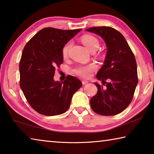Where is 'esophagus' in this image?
Instances as JSON below:
<instances>
[{"label": "esophagus", "mask_w": 154, "mask_h": 154, "mask_svg": "<svg viewBox=\"0 0 154 154\" xmlns=\"http://www.w3.org/2000/svg\"><path fill=\"white\" fill-rule=\"evenodd\" d=\"M89 82H88V80H82V83H83V85H85V84H87V83Z\"/></svg>", "instance_id": "obj_1"}]
</instances>
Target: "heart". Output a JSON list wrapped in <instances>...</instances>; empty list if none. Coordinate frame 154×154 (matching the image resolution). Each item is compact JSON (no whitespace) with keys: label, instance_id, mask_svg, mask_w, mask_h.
Masks as SVG:
<instances>
[{"label":"heart","instance_id":"heart-1","mask_svg":"<svg viewBox=\"0 0 154 154\" xmlns=\"http://www.w3.org/2000/svg\"><path fill=\"white\" fill-rule=\"evenodd\" d=\"M81 41L83 43L88 50H92L94 49H96L98 48L99 42L97 38L95 36L90 35H83L81 37ZM72 43L71 41H69L63 46L62 49V54L64 58H66L69 54V51L70 48L71 47ZM97 69V66L94 63H90L87 65H81L75 68L73 70L74 72L76 75H79L82 77L88 78L91 76L92 72L94 71Z\"/></svg>","mask_w":154,"mask_h":154}]
</instances>
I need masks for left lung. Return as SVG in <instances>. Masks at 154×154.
Returning <instances> with one entry per match:
<instances>
[{
    "mask_svg": "<svg viewBox=\"0 0 154 154\" xmlns=\"http://www.w3.org/2000/svg\"><path fill=\"white\" fill-rule=\"evenodd\" d=\"M86 31L100 36L107 48L103 66L96 74L103 85L94 83L98 92L91 98V108L101 116L120 113L131 103L138 83L134 54L124 36L113 28L92 27Z\"/></svg>",
    "mask_w": 154,
    "mask_h": 154,
    "instance_id": "8db88e82",
    "label": "left lung"
}]
</instances>
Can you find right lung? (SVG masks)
Here are the masks:
<instances>
[{"label":"right lung","instance_id":"right-lung-1","mask_svg":"<svg viewBox=\"0 0 154 154\" xmlns=\"http://www.w3.org/2000/svg\"><path fill=\"white\" fill-rule=\"evenodd\" d=\"M82 29L45 28L26 44L20 62V85L28 103L44 116H58L69 108L72 96L82 83L68 75L63 82L54 80L63 62L62 49Z\"/></svg>","mask_w":154,"mask_h":154}]
</instances>
